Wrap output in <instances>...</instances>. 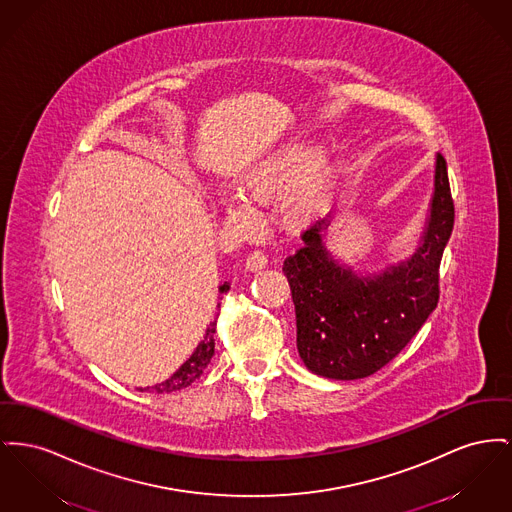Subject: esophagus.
<instances>
[{"label": "esophagus", "mask_w": 512, "mask_h": 512, "mask_svg": "<svg viewBox=\"0 0 512 512\" xmlns=\"http://www.w3.org/2000/svg\"><path fill=\"white\" fill-rule=\"evenodd\" d=\"M267 265H269V259H267L265 251H261V249L251 251V253L247 255V259H245V267H247L249 271H261V269H265Z\"/></svg>", "instance_id": "34e87169"}]
</instances>
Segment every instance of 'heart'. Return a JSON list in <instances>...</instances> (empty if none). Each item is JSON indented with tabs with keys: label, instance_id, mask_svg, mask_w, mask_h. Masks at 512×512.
<instances>
[{
	"label": "heart",
	"instance_id": "heart-1",
	"mask_svg": "<svg viewBox=\"0 0 512 512\" xmlns=\"http://www.w3.org/2000/svg\"><path fill=\"white\" fill-rule=\"evenodd\" d=\"M336 176V162L319 145L294 139L241 170L236 178L240 195L226 197V211L241 226H255L259 222L255 209L269 205L280 194L282 222L300 230L325 211Z\"/></svg>",
	"mask_w": 512,
	"mask_h": 512
}]
</instances>
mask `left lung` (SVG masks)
<instances>
[{"mask_svg": "<svg viewBox=\"0 0 512 512\" xmlns=\"http://www.w3.org/2000/svg\"><path fill=\"white\" fill-rule=\"evenodd\" d=\"M331 216L301 234L303 247L282 271L296 305L298 352L305 367L336 381L385 367L420 331L439 301V267L454 226L447 162L435 156L429 216L412 257L377 274L340 265L325 247Z\"/></svg>", "mask_w": 512, "mask_h": 512, "instance_id": "1", "label": "left lung"}]
</instances>
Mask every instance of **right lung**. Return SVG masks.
I'll return each mask as SVG.
<instances>
[{"label": "right lung", "mask_w": 512, "mask_h": 512, "mask_svg": "<svg viewBox=\"0 0 512 512\" xmlns=\"http://www.w3.org/2000/svg\"><path fill=\"white\" fill-rule=\"evenodd\" d=\"M218 290H220V294H224V292L230 290V284L224 282ZM218 307H220V303H218ZM214 332H216V321H212L209 329L205 332V336H203V340L195 348V352L189 356V360L181 363L180 369L172 377H168L160 385H154L152 389L147 387L145 391H156L158 394L160 392L180 391V389L189 387L195 379H199L203 375V371L207 369V365L211 363L212 356H214Z\"/></svg>", "instance_id": "right-lung-1"}]
</instances>
